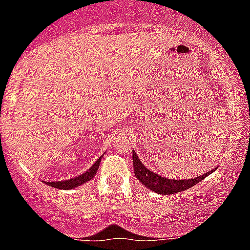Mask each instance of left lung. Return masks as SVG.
I'll use <instances>...</instances> for the list:
<instances>
[{
	"mask_svg": "<svg viewBox=\"0 0 250 250\" xmlns=\"http://www.w3.org/2000/svg\"><path fill=\"white\" fill-rule=\"evenodd\" d=\"M133 164L136 178L146 188L158 194H172L188 190V188L201 182L204 178H206L208 174H211L216 169L215 167V169L208 171L205 174H201V176L191 179H169L167 177L159 176V174L150 171L148 167H146V165L141 162V159L138 158L135 151H133Z\"/></svg>",
	"mask_w": 250,
	"mask_h": 250,
	"instance_id": "obj_1",
	"label": "left lung"
}]
</instances>
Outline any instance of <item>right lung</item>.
<instances>
[{
    "instance_id": "add662e5",
    "label": "right lung",
    "mask_w": 250,
    "mask_h": 250,
    "mask_svg": "<svg viewBox=\"0 0 250 250\" xmlns=\"http://www.w3.org/2000/svg\"><path fill=\"white\" fill-rule=\"evenodd\" d=\"M102 157H104V155L100 156V158H99L98 161H96L95 163L86 171V172L79 174L78 177H74V178L66 179V180H60V182H45V183H46L47 185L52 186V188H60V190H72V188H76L78 186H81L83 184H85V183L89 182L92 178H94Z\"/></svg>"
}]
</instances>
